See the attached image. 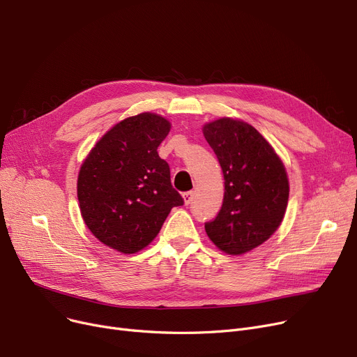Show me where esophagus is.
<instances>
[{"label": "esophagus", "mask_w": 357, "mask_h": 357, "mask_svg": "<svg viewBox=\"0 0 357 357\" xmlns=\"http://www.w3.org/2000/svg\"><path fill=\"white\" fill-rule=\"evenodd\" d=\"M183 200H184V204H190L193 200V192L183 193Z\"/></svg>", "instance_id": "obj_1"}]
</instances>
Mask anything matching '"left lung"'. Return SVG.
<instances>
[{
	"label": "left lung",
	"mask_w": 357,
	"mask_h": 357,
	"mask_svg": "<svg viewBox=\"0 0 357 357\" xmlns=\"http://www.w3.org/2000/svg\"><path fill=\"white\" fill-rule=\"evenodd\" d=\"M203 135L215 151L225 178V197L206 234L220 250L242 255L262 245L280 227L288 204L285 167L272 145L248 122L220 118Z\"/></svg>",
	"instance_id": "left-lung-1"
}]
</instances>
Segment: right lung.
Masks as SVG:
<instances>
[{"label":"right lung","mask_w":357,"mask_h":357,"mask_svg":"<svg viewBox=\"0 0 357 357\" xmlns=\"http://www.w3.org/2000/svg\"><path fill=\"white\" fill-rule=\"evenodd\" d=\"M170 121L142 112L118 122L83 161L77 199L92 235L121 254H135L158 235L174 206L184 203L157 149Z\"/></svg>","instance_id":"1"}]
</instances>
